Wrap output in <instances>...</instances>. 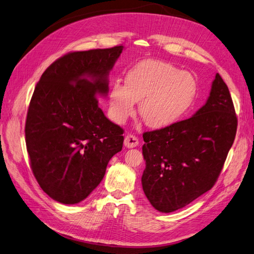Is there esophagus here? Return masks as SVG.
Here are the masks:
<instances>
[{"instance_id":"1","label":"esophagus","mask_w":254,"mask_h":254,"mask_svg":"<svg viewBox=\"0 0 254 254\" xmlns=\"http://www.w3.org/2000/svg\"><path fill=\"white\" fill-rule=\"evenodd\" d=\"M125 146L128 147V148H132V147H135L136 145L139 144V139L136 138L135 135L133 134H127L125 136Z\"/></svg>"}]
</instances>
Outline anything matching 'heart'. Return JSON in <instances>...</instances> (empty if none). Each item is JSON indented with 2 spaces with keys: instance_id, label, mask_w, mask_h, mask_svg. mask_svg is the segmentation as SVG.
<instances>
[{
  "instance_id": "b5f03b06",
  "label": "heart",
  "mask_w": 254,
  "mask_h": 254,
  "mask_svg": "<svg viewBox=\"0 0 254 254\" xmlns=\"http://www.w3.org/2000/svg\"><path fill=\"white\" fill-rule=\"evenodd\" d=\"M196 81L188 71L162 61L146 60L127 71L125 84L115 81L109 93L112 119L123 124L133 115L135 102L145 125L162 129L175 124L192 106Z\"/></svg>"
}]
</instances>
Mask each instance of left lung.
Instances as JSON below:
<instances>
[{"label": "left lung", "instance_id": "obj_1", "mask_svg": "<svg viewBox=\"0 0 254 254\" xmlns=\"http://www.w3.org/2000/svg\"><path fill=\"white\" fill-rule=\"evenodd\" d=\"M237 118L227 84L216 73L209 97L188 120L143 133L142 187L161 212L181 209L214 186L235 139Z\"/></svg>", "mask_w": 254, "mask_h": 254}]
</instances>
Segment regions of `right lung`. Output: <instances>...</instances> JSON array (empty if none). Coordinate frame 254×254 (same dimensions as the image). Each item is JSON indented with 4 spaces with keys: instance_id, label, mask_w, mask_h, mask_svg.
I'll return each instance as SVG.
<instances>
[{
    "instance_id": "right-lung-1",
    "label": "right lung",
    "mask_w": 254,
    "mask_h": 254,
    "mask_svg": "<svg viewBox=\"0 0 254 254\" xmlns=\"http://www.w3.org/2000/svg\"><path fill=\"white\" fill-rule=\"evenodd\" d=\"M123 46L65 54L47 68L34 90L25 122L33 174L60 203L86 198L105 176L124 136L98 106Z\"/></svg>"
}]
</instances>
